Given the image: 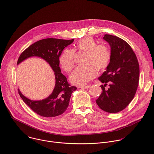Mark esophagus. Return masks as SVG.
<instances>
[{"label":"esophagus","instance_id":"1","mask_svg":"<svg viewBox=\"0 0 154 154\" xmlns=\"http://www.w3.org/2000/svg\"><path fill=\"white\" fill-rule=\"evenodd\" d=\"M91 85H86V86H80L81 88L82 89H88L91 87Z\"/></svg>","mask_w":154,"mask_h":154}]
</instances>
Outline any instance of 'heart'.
<instances>
[{
	"mask_svg": "<svg viewBox=\"0 0 154 154\" xmlns=\"http://www.w3.org/2000/svg\"><path fill=\"white\" fill-rule=\"evenodd\" d=\"M85 51L84 65L75 68L69 76L70 82L75 85L82 86L88 83L97 75V70L104 69L109 65L111 59V51L109 47L104 44H98L91 36L79 40L73 49L65 48L59 58L62 69L70 71L74 65L75 51Z\"/></svg>",
	"mask_w": 154,
	"mask_h": 154,
	"instance_id": "heart-1",
	"label": "heart"
}]
</instances>
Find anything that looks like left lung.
Instances as JSON below:
<instances>
[{"label":"left lung","mask_w":154,"mask_h":154,"mask_svg":"<svg viewBox=\"0 0 154 154\" xmlns=\"http://www.w3.org/2000/svg\"><path fill=\"white\" fill-rule=\"evenodd\" d=\"M103 39L110 46L111 59L106 71L98 78L106 85L96 103L108 113H116L124 110L133 100L139 80V65L130 45L124 39L111 35H104Z\"/></svg>","instance_id":"obj_1"}]
</instances>
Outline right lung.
<instances>
[{"label": "right lung", "instance_id": "obj_1", "mask_svg": "<svg viewBox=\"0 0 154 154\" xmlns=\"http://www.w3.org/2000/svg\"><path fill=\"white\" fill-rule=\"evenodd\" d=\"M74 39L65 40L47 38L39 40L27 47L20 56L17 65L31 57L45 60L54 72L55 86L52 93L42 100H31L23 95L18 89V94L23 101L36 113L47 118L56 117L67 109L72 93L77 89L68 83L66 77L61 73L59 58L63 50L72 44Z\"/></svg>", "mask_w": 154, "mask_h": 154}]
</instances>
